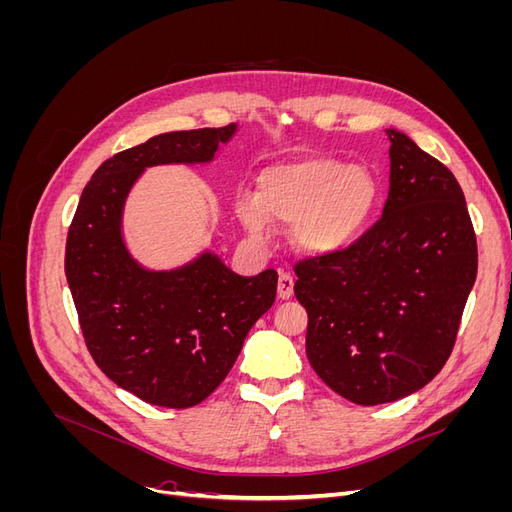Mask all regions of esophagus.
I'll use <instances>...</instances> for the list:
<instances>
[{
    "instance_id": "1",
    "label": "esophagus",
    "mask_w": 512,
    "mask_h": 512,
    "mask_svg": "<svg viewBox=\"0 0 512 512\" xmlns=\"http://www.w3.org/2000/svg\"><path fill=\"white\" fill-rule=\"evenodd\" d=\"M294 290V277L290 271H280V277H277V297L280 299H290Z\"/></svg>"
}]
</instances>
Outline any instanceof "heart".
Listing matches in <instances>:
<instances>
[{"mask_svg": "<svg viewBox=\"0 0 512 512\" xmlns=\"http://www.w3.org/2000/svg\"><path fill=\"white\" fill-rule=\"evenodd\" d=\"M378 194V181L369 168L309 156L267 168L258 181V196L241 194L237 213L258 241L269 239L271 222L297 224L294 237L303 250L333 254L365 230Z\"/></svg>", "mask_w": 512, "mask_h": 512, "instance_id": "b5f03b06", "label": "heart"}]
</instances>
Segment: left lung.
I'll return each instance as SVG.
<instances>
[{"label":"left lung","mask_w":512,"mask_h":512,"mask_svg":"<svg viewBox=\"0 0 512 512\" xmlns=\"http://www.w3.org/2000/svg\"><path fill=\"white\" fill-rule=\"evenodd\" d=\"M389 198L365 235L294 265L305 352L322 382L359 406L406 397L453 352L476 280V235L455 175L397 130Z\"/></svg>","instance_id":"left-lung-1"}]
</instances>
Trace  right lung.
Listing matches in <instances>:
<instances>
[{
  "label": "right lung",
  "instance_id": "add662e5",
  "mask_svg": "<svg viewBox=\"0 0 512 512\" xmlns=\"http://www.w3.org/2000/svg\"><path fill=\"white\" fill-rule=\"evenodd\" d=\"M235 130L166 132L115 153L85 185L68 230L66 277L87 350L117 386L151 406L207 399L275 301L273 269L243 277L205 252L175 271H147L121 237L123 205L147 166L209 162Z\"/></svg>",
  "mask_w": 512,
  "mask_h": 512
}]
</instances>
